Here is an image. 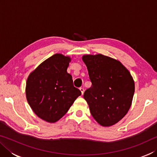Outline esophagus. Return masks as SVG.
<instances>
[{
    "label": "esophagus",
    "mask_w": 157,
    "mask_h": 157,
    "mask_svg": "<svg viewBox=\"0 0 157 157\" xmlns=\"http://www.w3.org/2000/svg\"><path fill=\"white\" fill-rule=\"evenodd\" d=\"M79 90H80V91L82 92V94H84V89L83 87H81V88H79Z\"/></svg>",
    "instance_id": "34e87169"
}]
</instances>
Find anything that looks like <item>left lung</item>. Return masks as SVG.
<instances>
[{"label": "left lung", "mask_w": 157, "mask_h": 157, "mask_svg": "<svg viewBox=\"0 0 157 157\" xmlns=\"http://www.w3.org/2000/svg\"><path fill=\"white\" fill-rule=\"evenodd\" d=\"M92 85L84 91L92 116L102 126L118 123L131 107L134 82L122 63L101 54L84 55Z\"/></svg>", "instance_id": "1"}]
</instances>
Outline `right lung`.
<instances>
[{
  "label": "right lung",
  "instance_id": "obj_1",
  "mask_svg": "<svg viewBox=\"0 0 157 157\" xmlns=\"http://www.w3.org/2000/svg\"><path fill=\"white\" fill-rule=\"evenodd\" d=\"M71 59L52 55L30 73L26 82V98L39 118L55 123L64 116L81 91L67 73Z\"/></svg>",
  "mask_w": 157,
  "mask_h": 157
}]
</instances>
